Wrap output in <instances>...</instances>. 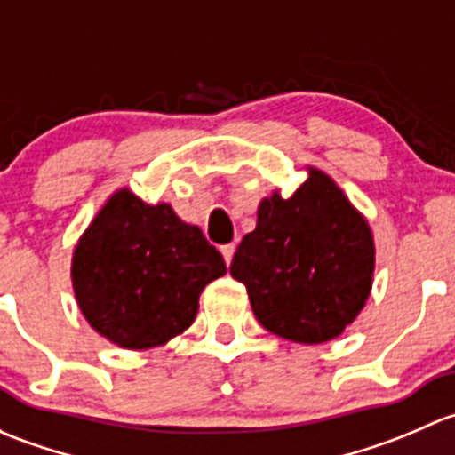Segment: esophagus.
I'll return each instance as SVG.
<instances>
[{
  "mask_svg": "<svg viewBox=\"0 0 455 455\" xmlns=\"http://www.w3.org/2000/svg\"><path fill=\"white\" fill-rule=\"evenodd\" d=\"M234 251H236V245H234V243H229V245H221V254H223V259H226L228 265L232 262Z\"/></svg>",
  "mask_w": 455,
  "mask_h": 455,
  "instance_id": "obj_1",
  "label": "esophagus"
}]
</instances>
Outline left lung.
Listing matches in <instances>:
<instances>
[{"mask_svg": "<svg viewBox=\"0 0 455 455\" xmlns=\"http://www.w3.org/2000/svg\"><path fill=\"white\" fill-rule=\"evenodd\" d=\"M374 271L368 223L335 181L311 168L289 199L259 205L229 274L245 284L256 320L298 344L339 335L366 304Z\"/></svg>", "mask_w": 455, "mask_h": 455, "instance_id": "8db88e82", "label": "left lung"}]
</instances>
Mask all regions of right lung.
I'll list each match as a JSON object with an SVG mask.
<instances>
[{
  "label": "right lung",
  "mask_w": 455,
  "mask_h": 455,
  "mask_svg": "<svg viewBox=\"0 0 455 455\" xmlns=\"http://www.w3.org/2000/svg\"><path fill=\"white\" fill-rule=\"evenodd\" d=\"M226 260L171 205L129 190L107 201L74 250L72 280L89 324L123 348L166 344L195 322L205 284Z\"/></svg>",
  "instance_id": "1"
}]
</instances>
